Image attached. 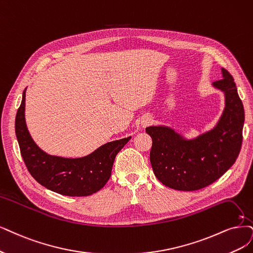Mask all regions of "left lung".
I'll list each match as a JSON object with an SVG mask.
<instances>
[{
	"label": "left lung",
	"mask_w": 253,
	"mask_h": 253,
	"mask_svg": "<svg viewBox=\"0 0 253 253\" xmlns=\"http://www.w3.org/2000/svg\"><path fill=\"white\" fill-rule=\"evenodd\" d=\"M223 79L212 85L225 93V108L213 129L185 139L173 129L151 126L150 162L156 178L178 191H197L219 179L235 164L240 153L244 126V107L233 78L222 69Z\"/></svg>",
	"instance_id": "1"
}]
</instances>
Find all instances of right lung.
Here are the masks:
<instances>
[{
	"label": "right lung",
	"instance_id": "obj_1",
	"mask_svg": "<svg viewBox=\"0 0 253 253\" xmlns=\"http://www.w3.org/2000/svg\"><path fill=\"white\" fill-rule=\"evenodd\" d=\"M15 117V134L28 171L44 188L72 197L89 196L101 190L110 178L112 165L129 137L107 143L81 158H64L46 154L28 131L25 122V93Z\"/></svg>",
	"mask_w": 253,
	"mask_h": 253
}]
</instances>
